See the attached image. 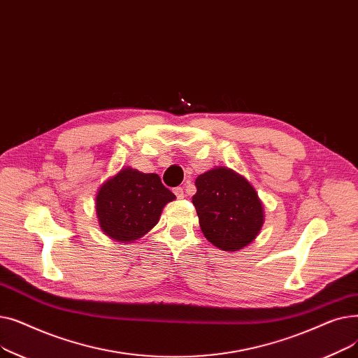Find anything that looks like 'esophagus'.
I'll use <instances>...</instances> for the list:
<instances>
[{"label": "esophagus", "instance_id": "obj_1", "mask_svg": "<svg viewBox=\"0 0 358 358\" xmlns=\"http://www.w3.org/2000/svg\"><path fill=\"white\" fill-rule=\"evenodd\" d=\"M174 194L177 196V199H184V189H182V187H176V189H174Z\"/></svg>", "mask_w": 358, "mask_h": 358}]
</instances>
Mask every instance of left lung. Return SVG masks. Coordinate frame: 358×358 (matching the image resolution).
<instances>
[{
    "mask_svg": "<svg viewBox=\"0 0 358 358\" xmlns=\"http://www.w3.org/2000/svg\"><path fill=\"white\" fill-rule=\"evenodd\" d=\"M193 196L203 235L223 251H239L257 238L264 223V209L254 187L224 166L196 178Z\"/></svg>",
    "mask_w": 358,
    "mask_h": 358,
    "instance_id": "left-lung-1",
    "label": "left lung"
}]
</instances>
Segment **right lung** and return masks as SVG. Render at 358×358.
I'll return each mask as SVG.
<instances>
[{
  "instance_id": "right-lung-1",
  "label": "right lung",
  "mask_w": 358,
  "mask_h": 358,
  "mask_svg": "<svg viewBox=\"0 0 358 358\" xmlns=\"http://www.w3.org/2000/svg\"><path fill=\"white\" fill-rule=\"evenodd\" d=\"M176 199L158 174L126 166L97 192L96 212L101 231L119 242H134L152 229L164 206Z\"/></svg>"
}]
</instances>
